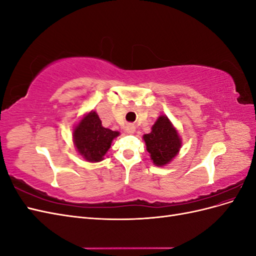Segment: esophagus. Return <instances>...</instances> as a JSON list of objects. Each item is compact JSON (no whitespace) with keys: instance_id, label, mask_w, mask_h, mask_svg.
I'll use <instances>...</instances> for the list:
<instances>
[{"instance_id":"obj_1","label":"esophagus","mask_w":256,"mask_h":256,"mask_svg":"<svg viewBox=\"0 0 256 256\" xmlns=\"http://www.w3.org/2000/svg\"><path fill=\"white\" fill-rule=\"evenodd\" d=\"M125 130H126L127 134H134L136 127H134V125H132V124H128V125L125 127Z\"/></svg>"}]
</instances>
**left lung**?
Returning <instances> with one entry per match:
<instances>
[{
  "instance_id": "left-lung-1",
  "label": "left lung",
  "mask_w": 256,
  "mask_h": 256,
  "mask_svg": "<svg viewBox=\"0 0 256 256\" xmlns=\"http://www.w3.org/2000/svg\"><path fill=\"white\" fill-rule=\"evenodd\" d=\"M146 150L152 164L166 166L177 156L182 148V138L166 115H160L150 134L143 136Z\"/></svg>"
}]
</instances>
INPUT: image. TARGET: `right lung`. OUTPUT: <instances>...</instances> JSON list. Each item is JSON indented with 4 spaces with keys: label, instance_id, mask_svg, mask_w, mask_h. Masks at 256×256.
I'll return each instance as SVG.
<instances>
[{
    "label": "right lung",
    "instance_id": "right-lung-1",
    "mask_svg": "<svg viewBox=\"0 0 256 256\" xmlns=\"http://www.w3.org/2000/svg\"><path fill=\"white\" fill-rule=\"evenodd\" d=\"M118 131L104 128L96 111L83 114L72 129V141L76 152L88 162H100L110 150Z\"/></svg>",
    "mask_w": 256,
    "mask_h": 256
}]
</instances>
